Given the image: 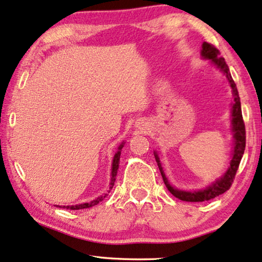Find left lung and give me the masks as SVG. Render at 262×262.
<instances>
[{"mask_svg":"<svg viewBox=\"0 0 262 262\" xmlns=\"http://www.w3.org/2000/svg\"><path fill=\"white\" fill-rule=\"evenodd\" d=\"M220 54H221V53H220L219 49L216 48L214 45L203 42L202 56L206 59H211V61H213L215 65L226 74V77L228 78L230 86H232L233 94H234V104L232 107V125H233V132H234V152H233L232 162H230V166H229V169L227 170L225 176L220 178L219 181H216V183L210 185V187H208L207 189H204V190L192 191V192L177 190V189L172 188L171 185L169 184L168 178L165 177L164 171H163V169L161 166V163H159V158L157 155L155 154L159 171H161L163 181H164V184L166 185V188H168V190L171 192L173 196L177 197V199L185 201V202H203V201H209L211 199H215L216 196L223 194V192H226L227 190H229L230 185H232L234 182L235 175H236L238 165H240L242 155H244V152H245L246 127H245L244 118H242L240 97H238L236 85H235L232 75H230V73H229L228 65H227L225 59H223Z\"/></svg>","mask_w":262,"mask_h":262,"instance_id":"obj_1","label":"left lung"}]
</instances>
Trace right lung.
Wrapping results in <instances>:
<instances>
[{
    "label": "right lung",
    "instance_id": "add662e5",
    "mask_svg": "<svg viewBox=\"0 0 262 262\" xmlns=\"http://www.w3.org/2000/svg\"><path fill=\"white\" fill-rule=\"evenodd\" d=\"M123 144L120 145L118 149L119 151H117V154L115 155V157H113V163H112V178H111V187L110 189H112L113 184H115V181H116V176H117V170H118V166H119V158H120V150L123 149ZM106 196V195H105ZM105 196H101V197H98L97 200H93L91 201L90 203H84V204H78V206H63L62 208H67V209H71V210H79V209H84V208H90V207H93V206H97L98 203L100 202V201H103V199H105Z\"/></svg>",
    "mask_w": 262,
    "mask_h": 262
}]
</instances>
